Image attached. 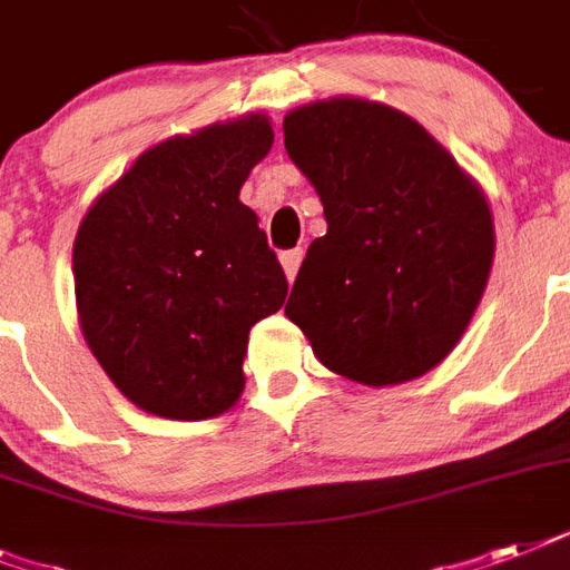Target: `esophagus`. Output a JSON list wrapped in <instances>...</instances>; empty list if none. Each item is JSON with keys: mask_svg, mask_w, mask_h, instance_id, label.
<instances>
[{"mask_svg": "<svg viewBox=\"0 0 570 570\" xmlns=\"http://www.w3.org/2000/svg\"><path fill=\"white\" fill-rule=\"evenodd\" d=\"M302 259H304V250L302 248L284 250V254H281V266H284L286 277H289V284H293L295 275H298V266H302Z\"/></svg>", "mask_w": 570, "mask_h": 570, "instance_id": "obj_1", "label": "esophagus"}]
</instances>
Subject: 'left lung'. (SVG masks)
I'll list each match as a JSON object with an SVG mask.
<instances>
[{
	"mask_svg": "<svg viewBox=\"0 0 570 570\" xmlns=\"http://www.w3.org/2000/svg\"><path fill=\"white\" fill-rule=\"evenodd\" d=\"M284 145L325 206L286 316L331 373L384 387L450 355L494 263L476 183L405 111L331 97L284 118Z\"/></svg>",
	"mask_w": 570,
	"mask_h": 570,
	"instance_id": "1",
	"label": "left lung"
}]
</instances>
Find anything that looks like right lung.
<instances>
[{"label": "right lung", "instance_id": "right-lung-1", "mask_svg": "<svg viewBox=\"0 0 570 570\" xmlns=\"http://www.w3.org/2000/svg\"><path fill=\"white\" fill-rule=\"evenodd\" d=\"M272 141L266 115L159 141L79 224L85 343L147 414L195 423L236 405L248 331L284 304V268L239 200Z\"/></svg>", "mask_w": 570, "mask_h": 570}]
</instances>
